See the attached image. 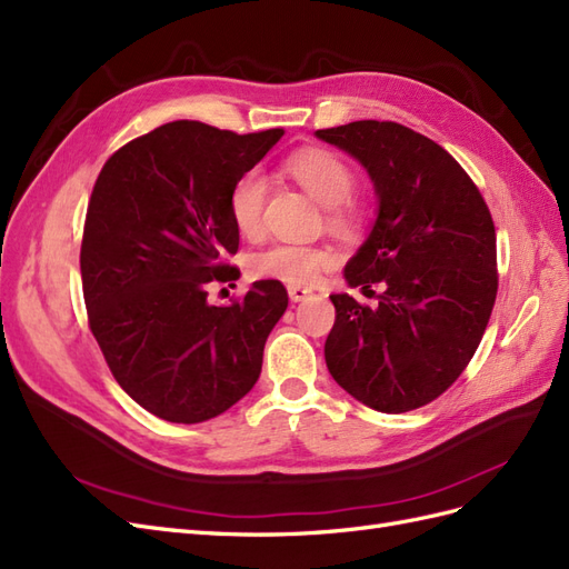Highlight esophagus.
<instances>
[{
  "label": "esophagus",
  "mask_w": 569,
  "mask_h": 569,
  "mask_svg": "<svg viewBox=\"0 0 569 569\" xmlns=\"http://www.w3.org/2000/svg\"><path fill=\"white\" fill-rule=\"evenodd\" d=\"M313 295V291L309 289V287H289V299L291 301H303V299H309Z\"/></svg>",
  "instance_id": "34e87169"
}]
</instances>
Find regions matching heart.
Listing matches in <instances>:
<instances>
[{
	"mask_svg": "<svg viewBox=\"0 0 569 569\" xmlns=\"http://www.w3.org/2000/svg\"><path fill=\"white\" fill-rule=\"evenodd\" d=\"M287 174L322 208H330L332 224L345 222V203L357 189L351 167L328 150H301L287 158ZM268 201V179L260 170L243 172L229 191V214L237 232L256 239L263 229V210ZM335 253L313 243H272L249 258V272L256 280H274L291 287L313 284L322 270L332 266Z\"/></svg>",
	"mask_w": 569,
	"mask_h": 569,
	"instance_id": "1",
	"label": "heart"
}]
</instances>
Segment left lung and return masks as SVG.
Wrapping results in <instances>:
<instances>
[{
	"mask_svg": "<svg viewBox=\"0 0 569 569\" xmlns=\"http://www.w3.org/2000/svg\"><path fill=\"white\" fill-rule=\"evenodd\" d=\"M359 160L373 181L371 234L345 266L376 309L332 295L326 363L366 407L402 413L433 402L462 376L498 295L496 227L483 196L448 150L395 121L316 131Z\"/></svg>",
	"mask_w": 569,
	"mask_h": 569,
	"instance_id": "8db88e82",
	"label": "left lung"
}]
</instances>
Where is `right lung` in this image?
<instances>
[{
    "mask_svg": "<svg viewBox=\"0 0 569 569\" xmlns=\"http://www.w3.org/2000/svg\"><path fill=\"white\" fill-rule=\"evenodd\" d=\"M282 136L170 121L119 148L96 181L81 243L90 330L121 390L164 421L237 405L287 311L274 280L232 306L208 301V284L237 272L222 263L239 249L229 191Z\"/></svg>",
    "mask_w": 569,
    "mask_h": 569,
    "instance_id": "right-lung-1",
    "label": "right lung"
}]
</instances>
